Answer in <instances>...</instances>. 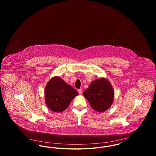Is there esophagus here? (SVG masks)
Instances as JSON below:
<instances>
[{"instance_id": "esophagus-1", "label": "esophagus", "mask_w": 156, "mask_h": 156, "mask_svg": "<svg viewBox=\"0 0 156 156\" xmlns=\"http://www.w3.org/2000/svg\"><path fill=\"white\" fill-rule=\"evenodd\" d=\"M78 93L81 95V94H82V89H78Z\"/></svg>"}]
</instances>
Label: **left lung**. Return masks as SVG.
I'll return each mask as SVG.
<instances>
[{"label":"left lung","mask_w":156,"mask_h":156,"mask_svg":"<svg viewBox=\"0 0 156 156\" xmlns=\"http://www.w3.org/2000/svg\"><path fill=\"white\" fill-rule=\"evenodd\" d=\"M83 94L94 110L103 112L111 106L115 93L110 81L102 77L92 82Z\"/></svg>","instance_id":"8db88e82"}]
</instances>
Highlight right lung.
<instances>
[{"instance_id":"right-lung-1","label":"right lung","mask_w":156,"mask_h":156,"mask_svg":"<svg viewBox=\"0 0 156 156\" xmlns=\"http://www.w3.org/2000/svg\"><path fill=\"white\" fill-rule=\"evenodd\" d=\"M78 92L59 76H55L47 82L44 90L45 102L52 112L65 111Z\"/></svg>"}]
</instances>
